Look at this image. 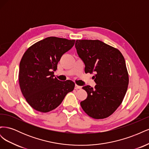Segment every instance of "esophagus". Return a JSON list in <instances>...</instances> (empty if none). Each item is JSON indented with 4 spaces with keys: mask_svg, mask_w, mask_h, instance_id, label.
I'll return each mask as SVG.
<instances>
[{
    "mask_svg": "<svg viewBox=\"0 0 149 149\" xmlns=\"http://www.w3.org/2000/svg\"><path fill=\"white\" fill-rule=\"evenodd\" d=\"M81 86H78L77 84H75V86H74L75 89H81Z\"/></svg>",
    "mask_w": 149,
    "mask_h": 149,
    "instance_id": "obj_1",
    "label": "esophagus"
}]
</instances>
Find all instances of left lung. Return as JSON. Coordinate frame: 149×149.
<instances>
[{
    "label": "left lung",
    "mask_w": 149,
    "mask_h": 149,
    "mask_svg": "<svg viewBox=\"0 0 149 149\" xmlns=\"http://www.w3.org/2000/svg\"><path fill=\"white\" fill-rule=\"evenodd\" d=\"M75 47L85 73H96L94 88L83 87L88 97L81 106L92 118H106L118 109L127 91L129 75L124 58L119 49L98 40H77Z\"/></svg>",
    "instance_id": "8db88e82"
}]
</instances>
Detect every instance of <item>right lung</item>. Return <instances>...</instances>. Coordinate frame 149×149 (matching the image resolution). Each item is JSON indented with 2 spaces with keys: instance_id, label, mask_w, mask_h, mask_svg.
<instances>
[{
  "instance_id": "obj_1",
  "label": "right lung",
  "mask_w": 149,
  "mask_h": 149,
  "mask_svg": "<svg viewBox=\"0 0 149 149\" xmlns=\"http://www.w3.org/2000/svg\"><path fill=\"white\" fill-rule=\"evenodd\" d=\"M74 40L49 37L35 43L24 54L19 74L21 91L35 110L48 112L55 109L73 91L74 83L54 77L58 63L73 47Z\"/></svg>"
}]
</instances>
